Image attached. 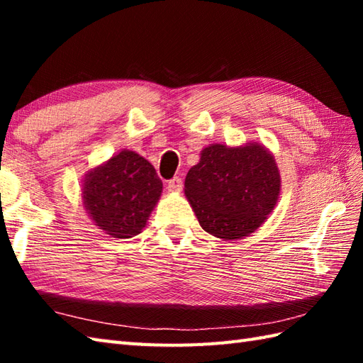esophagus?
Here are the masks:
<instances>
[{"instance_id":"34e87169","label":"esophagus","mask_w":363,"mask_h":363,"mask_svg":"<svg viewBox=\"0 0 363 363\" xmlns=\"http://www.w3.org/2000/svg\"><path fill=\"white\" fill-rule=\"evenodd\" d=\"M167 189L168 191H172V194H177V191L182 190V179L179 176L173 177V179H169L167 184Z\"/></svg>"}]
</instances>
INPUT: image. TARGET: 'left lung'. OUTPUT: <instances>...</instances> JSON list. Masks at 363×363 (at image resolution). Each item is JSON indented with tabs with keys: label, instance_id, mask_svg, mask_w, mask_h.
Segmentation results:
<instances>
[{
	"label": "left lung",
	"instance_id": "left-lung-1",
	"mask_svg": "<svg viewBox=\"0 0 363 363\" xmlns=\"http://www.w3.org/2000/svg\"><path fill=\"white\" fill-rule=\"evenodd\" d=\"M281 191L274 156L262 143H212L189 169L184 194L199 225L223 240L256 233L273 212Z\"/></svg>",
	"mask_w": 363,
	"mask_h": 363
}]
</instances>
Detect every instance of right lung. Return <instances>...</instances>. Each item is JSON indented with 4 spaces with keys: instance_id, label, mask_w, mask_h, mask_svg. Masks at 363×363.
Instances as JSON below:
<instances>
[{
    "instance_id": "add662e5",
    "label": "right lung",
    "mask_w": 363,
    "mask_h": 363,
    "mask_svg": "<svg viewBox=\"0 0 363 363\" xmlns=\"http://www.w3.org/2000/svg\"><path fill=\"white\" fill-rule=\"evenodd\" d=\"M81 190L84 209L103 233L130 238L146 226L162 195V181L140 154L121 150L89 169Z\"/></svg>"
}]
</instances>
